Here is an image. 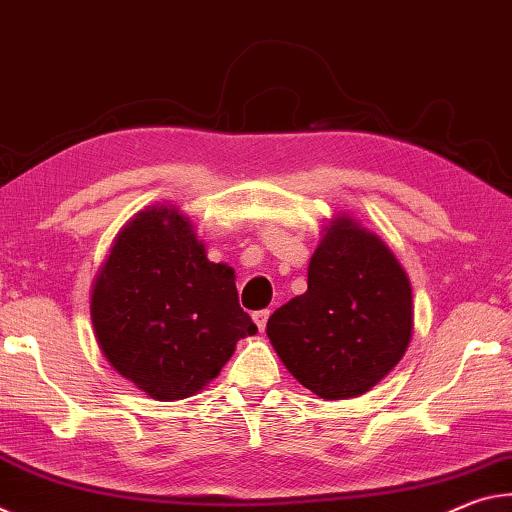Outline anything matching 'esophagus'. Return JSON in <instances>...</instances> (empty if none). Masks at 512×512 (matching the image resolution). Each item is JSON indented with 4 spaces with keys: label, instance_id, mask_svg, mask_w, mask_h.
<instances>
[{
    "label": "esophagus",
    "instance_id": "obj_1",
    "mask_svg": "<svg viewBox=\"0 0 512 512\" xmlns=\"http://www.w3.org/2000/svg\"><path fill=\"white\" fill-rule=\"evenodd\" d=\"M267 320H270V311H256V313H254V322H256V326H258V329H261V331H265Z\"/></svg>",
    "mask_w": 512,
    "mask_h": 512
}]
</instances>
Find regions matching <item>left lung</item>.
Segmentation results:
<instances>
[{
  "mask_svg": "<svg viewBox=\"0 0 512 512\" xmlns=\"http://www.w3.org/2000/svg\"><path fill=\"white\" fill-rule=\"evenodd\" d=\"M267 335L317 397L363 395L399 363L413 335L404 267L374 233L338 217L308 265V290L276 308Z\"/></svg>",
  "mask_w": 512,
  "mask_h": 512,
  "instance_id": "1",
  "label": "left lung"
}]
</instances>
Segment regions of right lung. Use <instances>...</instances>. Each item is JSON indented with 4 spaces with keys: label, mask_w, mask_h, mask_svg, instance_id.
I'll return each instance as SVG.
<instances>
[{
    "label": "right lung",
    "mask_w": 512,
    "mask_h": 512,
    "mask_svg": "<svg viewBox=\"0 0 512 512\" xmlns=\"http://www.w3.org/2000/svg\"><path fill=\"white\" fill-rule=\"evenodd\" d=\"M90 315L108 363L161 401L195 395L258 331L231 267L208 261L188 217L165 206L138 213L115 240Z\"/></svg>",
    "instance_id": "right-lung-1"
}]
</instances>
